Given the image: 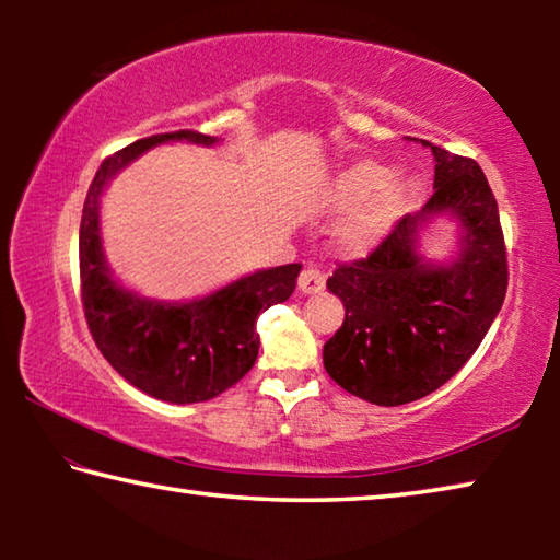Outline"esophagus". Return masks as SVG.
Returning a JSON list of instances; mask_svg holds the SVG:
<instances>
[{
  "label": "esophagus",
  "mask_w": 560,
  "mask_h": 560,
  "mask_svg": "<svg viewBox=\"0 0 560 560\" xmlns=\"http://www.w3.org/2000/svg\"><path fill=\"white\" fill-rule=\"evenodd\" d=\"M326 287V277L314 267H306L299 273V289L303 293H320Z\"/></svg>",
  "instance_id": "34e87169"
}]
</instances>
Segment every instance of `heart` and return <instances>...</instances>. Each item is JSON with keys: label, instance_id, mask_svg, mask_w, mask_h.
<instances>
[{"label": "heart", "instance_id": "obj_1", "mask_svg": "<svg viewBox=\"0 0 560 560\" xmlns=\"http://www.w3.org/2000/svg\"><path fill=\"white\" fill-rule=\"evenodd\" d=\"M417 189L420 185L415 177H395L393 167L371 163V160H360L346 173H340L328 195V202L336 210H353L368 199L372 200L338 230L340 249L348 254L371 252L397 222V217L410 210Z\"/></svg>", "mask_w": 560, "mask_h": 560}]
</instances>
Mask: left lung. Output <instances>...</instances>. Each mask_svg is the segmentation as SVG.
<instances>
[{
	"label": "left lung",
	"mask_w": 560,
	"mask_h": 560,
	"mask_svg": "<svg viewBox=\"0 0 560 560\" xmlns=\"http://www.w3.org/2000/svg\"><path fill=\"white\" fill-rule=\"evenodd\" d=\"M422 145H430L422 140ZM434 192L397 220L365 259L338 264L326 287L346 320L324 346L328 375L350 395L395 407L442 387L474 355L509 287L497 197L477 160L430 145ZM463 222V254L447 268L416 257V232L432 213Z\"/></svg>",
	"instance_id": "left-lung-1"
}]
</instances>
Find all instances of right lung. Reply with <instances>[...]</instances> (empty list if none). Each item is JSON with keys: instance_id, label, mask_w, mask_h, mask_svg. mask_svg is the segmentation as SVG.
I'll list each match as a JSON object with an SVG mask.
<instances>
[{"instance_id": "obj_1", "label": "right lung", "mask_w": 560, "mask_h": 560, "mask_svg": "<svg viewBox=\"0 0 560 560\" xmlns=\"http://www.w3.org/2000/svg\"><path fill=\"white\" fill-rule=\"evenodd\" d=\"M165 140L212 145L217 138L197 130L160 132L103 160L81 214V303L103 358L130 385L158 400L187 405L212 400L252 371L259 353L257 318L291 296L301 264L257 271L189 303L145 301L118 287L101 252V192L120 167Z\"/></svg>"}]
</instances>
